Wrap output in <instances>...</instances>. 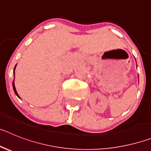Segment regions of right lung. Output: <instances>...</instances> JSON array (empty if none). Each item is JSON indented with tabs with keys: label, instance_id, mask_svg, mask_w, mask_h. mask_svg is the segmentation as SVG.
I'll list each match as a JSON object with an SVG mask.
<instances>
[{
	"label": "right lung",
	"instance_id": "add662e5",
	"mask_svg": "<svg viewBox=\"0 0 151 151\" xmlns=\"http://www.w3.org/2000/svg\"><path fill=\"white\" fill-rule=\"evenodd\" d=\"M15 68H16V66H15ZM13 90H14V92H15V94H17V95L18 96V97H19V95H18V94H17V91H16V88H15V85H14V82H13Z\"/></svg>",
	"mask_w": 151,
	"mask_h": 151
}]
</instances>
